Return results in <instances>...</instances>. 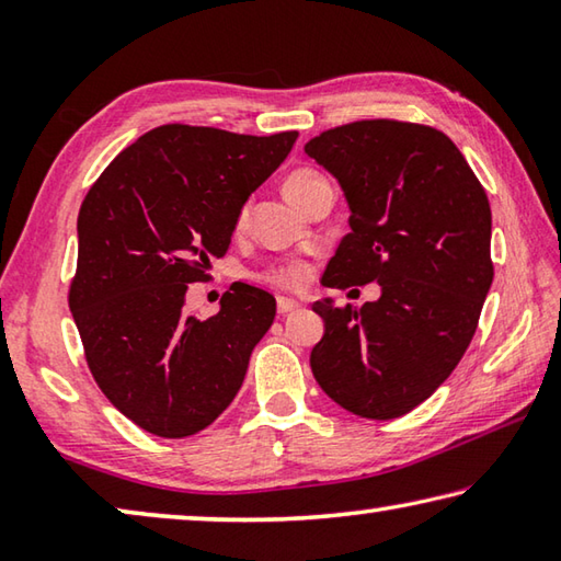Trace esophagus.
<instances>
[{
    "label": "esophagus",
    "instance_id": "obj_1",
    "mask_svg": "<svg viewBox=\"0 0 561 561\" xmlns=\"http://www.w3.org/2000/svg\"><path fill=\"white\" fill-rule=\"evenodd\" d=\"M277 309H279V314H289V311L299 309V301H294L289 297H277Z\"/></svg>",
    "mask_w": 561,
    "mask_h": 561
}]
</instances>
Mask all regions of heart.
<instances>
[{"mask_svg": "<svg viewBox=\"0 0 561 561\" xmlns=\"http://www.w3.org/2000/svg\"><path fill=\"white\" fill-rule=\"evenodd\" d=\"M317 180H321V175L317 173V170H294V173L284 180V193H287L289 201L294 203L297 197L307 190L309 185H314ZM247 215H250V210L240 213V225L247 222ZM309 264L304 260H284V262H277V264H270L267 270L260 272V279L272 284V287H279V289H299L304 282L309 279Z\"/></svg>", "mask_w": 561, "mask_h": 561, "instance_id": "obj_1", "label": "heart"}]
</instances>
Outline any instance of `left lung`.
<instances>
[{
    "label": "left lung",
    "mask_w": 561,
    "mask_h": 561,
    "mask_svg": "<svg viewBox=\"0 0 561 561\" xmlns=\"http://www.w3.org/2000/svg\"><path fill=\"white\" fill-rule=\"evenodd\" d=\"M304 153L339 180L351 210L321 284H381L360 309L311 307L324 319L311 371L348 413L391 421L433 396L478 329L495 277L485 187L458 146L421 123H346Z\"/></svg>",
    "instance_id": "obj_1"
}]
</instances>
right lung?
<instances>
[{
	"mask_svg": "<svg viewBox=\"0 0 561 561\" xmlns=\"http://www.w3.org/2000/svg\"><path fill=\"white\" fill-rule=\"evenodd\" d=\"M297 136L168 123L113 158L83 197L69 309L103 396L144 431L187 438L240 391L277 301L240 282L215 317L197 319L185 291L227 252L247 197Z\"/></svg>",
	"mask_w": 561,
	"mask_h": 561,
	"instance_id": "add662e5",
	"label": "right lung"
}]
</instances>
